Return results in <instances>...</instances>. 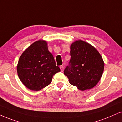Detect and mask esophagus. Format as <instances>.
Here are the masks:
<instances>
[{
    "label": "esophagus",
    "instance_id": "1",
    "mask_svg": "<svg viewBox=\"0 0 122 122\" xmlns=\"http://www.w3.org/2000/svg\"><path fill=\"white\" fill-rule=\"evenodd\" d=\"M60 69H61V71L63 72V70H64V67L63 66H60Z\"/></svg>",
    "mask_w": 122,
    "mask_h": 122
}]
</instances>
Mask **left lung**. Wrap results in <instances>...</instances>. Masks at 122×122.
Segmentation results:
<instances>
[{
  "label": "left lung",
  "instance_id": "1",
  "mask_svg": "<svg viewBox=\"0 0 122 122\" xmlns=\"http://www.w3.org/2000/svg\"><path fill=\"white\" fill-rule=\"evenodd\" d=\"M70 65L64 71L69 82L81 91L91 89L97 85L102 75L104 61L97 50L82 40L70 47Z\"/></svg>",
  "mask_w": 122,
  "mask_h": 122
}]
</instances>
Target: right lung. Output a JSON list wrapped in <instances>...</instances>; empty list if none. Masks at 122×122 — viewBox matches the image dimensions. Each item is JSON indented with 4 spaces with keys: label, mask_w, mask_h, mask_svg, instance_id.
Here are the masks:
<instances>
[{
    "label": "right lung",
    "mask_w": 122,
    "mask_h": 122,
    "mask_svg": "<svg viewBox=\"0 0 122 122\" xmlns=\"http://www.w3.org/2000/svg\"><path fill=\"white\" fill-rule=\"evenodd\" d=\"M61 71L46 41L34 42L22 52L17 66L22 83L30 90L40 91L51 83L52 76Z\"/></svg>",
    "instance_id": "right-lung-1"
}]
</instances>
